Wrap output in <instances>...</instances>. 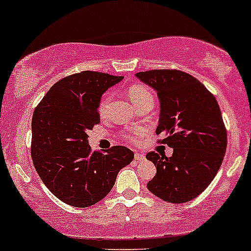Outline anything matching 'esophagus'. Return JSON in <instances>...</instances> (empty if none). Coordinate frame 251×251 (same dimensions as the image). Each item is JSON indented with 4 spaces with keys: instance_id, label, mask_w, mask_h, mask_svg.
I'll list each match as a JSON object with an SVG mask.
<instances>
[{
    "instance_id": "1",
    "label": "esophagus",
    "mask_w": 251,
    "mask_h": 251,
    "mask_svg": "<svg viewBox=\"0 0 251 251\" xmlns=\"http://www.w3.org/2000/svg\"><path fill=\"white\" fill-rule=\"evenodd\" d=\"M134 159H135L136 161H141V160H145V155L141 154V153H135V155H134Z\"/></svg>"
}]
</instances>
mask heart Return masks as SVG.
Returning <instances> with one entry per match:
<instances>
[{
	"instance_id": "b5f03b06",
	"label": "heart",
	"mask_w": 251,
	"mask_h": 251,
	"mask_svg": "<svg viewBox=\"0 0 251 251\" xmlns=\"http://www.w3.org/2000/svg\"><path fill=\"white\" fill-rule=\"evenodd\" d=\"M128 94H129V98L131 99V101H133L135 105L140 104L141 101L146 100V99H153L152 93H151L146 87L140 85H135L133 86V87L129 88ZM110 98H111L110 96H105L100 100V104H99V112H100L101 115H104L105 112H106L107 106H109V103H110ZM141 134H142L141 130H139V129H134V130H129L128 133L126 134V137L128 140H131V141H135V140H137L140 136H141Z\"/></svg>"
}]
</instances>
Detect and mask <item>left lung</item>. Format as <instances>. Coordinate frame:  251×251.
<instances>
[{
	"label": "left lung",
	"mask_w": 251,
	"mask_h": 251,
	"mask_svg": "<svg viewBox=\"0 0 251 251\" xmlns=\"http://www.w3.org/2000/svg\"><path fill=\"white\" fill-rule=\"evenodd\" d=\"M135 75L157 91L160 115L155 133L174 148L169 158L160 152L146 154L157 168L148 190L171 203L193 200L214 179L226 152L227 135L217 99L188 73L154 69Z\"/></svg>",
	"instance_id": "obj_1"
}]
</instances>
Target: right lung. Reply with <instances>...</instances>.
I'll return each instance as SVG.
<instances>
[{
  "label": "right lung",
  "mask_w": 251,
  "mask_h": 251,
  "mask_svg": "<svg viewBox=\"0 0 251 251\" xmlns=\"http://www.w3.org/2000/svg\"><path fill=\"white\" fill-rule=\"evenodd\" d=\"M123 76L85 71L63 77L48 91L32 117L31 154L51 193L74 207L93 206L110 193L133 151L114 146L92 152L87 131L100 122L98 107L105 91Z\"/></svg>",
  "instance_id": "obj_1"
}]
</instances>
